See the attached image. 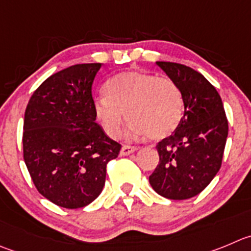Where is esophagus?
<instances>
[{"mask_svg":"<svg viewBox=\"0 0 251 251\" xmlns=\"http://www.w3.org/2000/svg\"><path fill=\"white\" fill-rule=\"evenodd\" d=\"M135 150H137V147H132V145H123L119 154H121L122 156H126V155H129L132 154V152H134Z\"/></svg>","mask_w":251,"mask_h":251,"instance_id":"obj_1","label":"esophagus"}]
</instances>
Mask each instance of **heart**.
I'll return each mask as SVG.
<instances>
[{
  "label": "heart",
  "mask_w": 251,
  "mask_h": 251,
  "mask_svg": "<svg viewBox=\"0 0 251 251\" xmlns=\"http://www.w3.org/2000/svg\"><path fill=\"white\" fill-rule=\"evenodd\" d=\"M94 111L109 137L121 135L127 113L132 137L161 140L178 127L183 100L178 86L166 76L124 71L107 82L106 96L95 99Z\"/></svg>",
  "instance_id": "obj_1"
}]
</instances>
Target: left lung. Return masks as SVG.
<instances>
[{
	"instance_id": "left-lung-1",
	"label": "left lung",
	"mask_w": 251,
	"mask_h": 251,
	"mask_svg": "<svg viewBox=\"0 0 251 251\" xmlns=\"http://www.w3.org/2000/svg\"><path fill=\"white\" fill-rule=\"evenodd\" d=\"M156 64L178 86L185 111L175 132L157 143L159 164L149 182L163 197L187 200L202 192L221 169L228 119L221 96L202 74L182 64Z\"/></svg>"
}]
</instances>
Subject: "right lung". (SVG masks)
Masks as SVG:
<instances>
[{
	"label": "right lung",
	"instance_id": "1",
	"mask_svg": "<svg viewBox=\"0 0 251 251\" xmlns=\"http://www.w3.org/2000/svg\"><path fill=\"white\" fill-rule=\"evenodd\" d=\"M100 69L77 64L49 76L25 108V163L40 195L64 208L99 197L107 164L122 148L96 123L92 83Z\"/></svg>",
	"mask_w": 251,
	"mask_h": 251
}]
</instances>
